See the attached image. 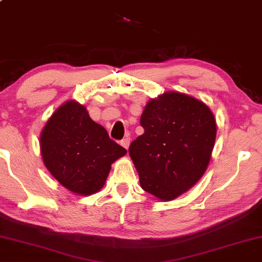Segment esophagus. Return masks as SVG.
Listing matches in <instances>:
<instances>
[{
  "label": "esophagus",
  "instance_id": "esophagus-1",
  "mask_svg": "<svg viewBox=\"0 0 262 262\" xmlns=\"http://www.w3.org/2000/svg\"><path fill=\"white\" fill-rule=\"evenodd\" d=\"M121 145L124 148H128V145H130V138L128 137H125V138L121 140Z\"/></svg>",
  "mask_w": 262,
  "mask_h": 262
}]
</instances>
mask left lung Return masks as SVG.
I'll return each mask as SVG.
<instances>
[{
	"label": "left lung",
	"instance_id": "1",
	"mask_svg": "<svg viewBox=\"0 0 262 262\" xmlns=\"http://www.w3.org/2000/svg\"><path fill=\"white\" fill-rule=\"evenodd\" d=\"M144 134L128 153L145 191L170 201L204 174L216 139V121L203 102L181 93L151 100L140 117Z\"/></svg>",
	"mask_w": 262,
	"mask_h": 262
}]
</instances>
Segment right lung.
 Wrapping results in <instances>:
<instances>
[{"instance_id": "add662e5", "label": "right lung", "mask_w": 262, "mask_h": 262, "mask_svg": "<svg viewBox=\"0 0 262 262\" xmlns=\"http://www.w3.org/2000/svg\"><path fill=\"white\" fill-rule=\"evenodd\" d=\"M42 160L50 173L79 195L101 189L111 164L126 149L109 138L108 132L89 117L78 102L70 101L55 111L40 136Z\"/></svg>"}]
</instances>
